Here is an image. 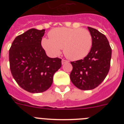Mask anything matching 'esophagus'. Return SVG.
<instances>
[{
    "label": "esophagus",
    "mask_w": 124,
    "mask_h": 124,
    "mask_svg": "<svg viewBox=\"0 0 124 124\" xmlns=\"http://www.w3.org/2000/svg\"><path fill=\"white\" fill-rule=\"evenodd\" d=\"M67 62H68L67 60H64V59H63V60H62V61H61V63H62V64H64V63H67Z\"/></svg>",
    "instance_id": "1"
}]
</instances>
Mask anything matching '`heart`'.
I'll return each instance as SVG.
<instances>
[{"label":"heart","instance_id":"heart-1","mask_svg":"<svg viewBox=\"0 0 124 124\" xmlns=\"http://www.w3.org/2000/svg\"><path fill=\"white\" fill-rule=\"evenodd\" d=\"M50 39L44 38L41 45L46 51L52 56H58L63 48L68 58L79 60L88 54L93 45V38L89 30L84 28L61 27L51 30Z\"/></svg>","mask_w":124,"mask_h":124}]
</instances>
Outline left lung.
Segmentation results:
<instances>
[{"label": "left lung", "mask_w": 124, "mask_h": 124, "mask_svg": "<svg viewBox=\"0 0 124 124\" xmlns=\"http://www.w3.org/2000/svg\"><path fill=\"white\" fill-rule=\"evenodd\" d=\"M93 38L91 49L83 60L72 61L70 79L81 90H91L104 80L110 69L112 49L104 34L88 27Z\"/></svg>", "instance_id": "obj_1"}]
</instances>
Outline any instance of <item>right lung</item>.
Segmentation results:
<instances>
[{
	"instance_id": "add662e5",
	"label": "right lung",
	"mask_w": 124,
	"mask_h": 124,
	"mask_svg": "<svg viewBox=\"0 0 124 124\" xmlns=\"http://www.w3.org/2000/svg\"><path fill=\"white\" fill-rule=\"evenodd\" d=\"M45 31L28 30L15 38L9 50L11 73L17 84L29 93L49 89L53 75L61 66V59L48 57L41 46Z\"/></svg>"
}]
</instances>
